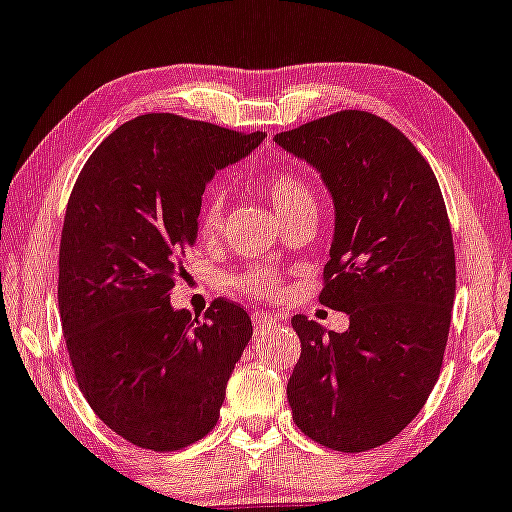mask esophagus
I'll list each match as a JSON object with an SVG mask.
<instances>
[{"mask_svg": "<svg viewBox=\"0 0 512 512\" xmlns=\"http://www.w3.org/2000/svg\"><path fill=\"white\" fill-rule=\"evenodd\" d=\"M252 321H255V326H274V323L281 321V316L276 314H267V312H255L252 314Z\"/></svg>", "mask_w": 512, "mask_h": 512, "instance_id": "esophagus-1", "label": "esophagus"}]
</instances>
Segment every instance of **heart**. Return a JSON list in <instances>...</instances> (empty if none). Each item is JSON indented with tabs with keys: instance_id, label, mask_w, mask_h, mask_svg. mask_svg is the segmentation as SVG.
<instances>
[{
	"instance_id": "heart-1",
	"label": "heart",
	"mask_w": 512,
	"mask_h": 512,
	"mask_svg": "<svg viewBox=\"0 0 512 512\" xmlns=\"http://www.w3.org/2000/svg\"><path fill=\"white\" fill-rule=\"evenodd\" d=\"M257 186L271 200V205H274L283 222L304 215V212H316V208H319L312 184L290 167H269L260 174ZM222 226L224 196L210 191L198 210V234L203 238H215L222 231ZM234 286L250 297H274L281 290V276L271 269L250 267L234 278Z\"/></svg>"
}]
</instances>
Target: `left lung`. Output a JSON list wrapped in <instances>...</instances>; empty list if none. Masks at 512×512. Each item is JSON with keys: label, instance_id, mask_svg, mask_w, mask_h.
<instances>
[{"label": "left lung", "instance_id": "left-lung-1", "mask_svg": "<svg viewBox=\"0 0 512 512\" xmlns=\"http://www.w3.org/2000/svg\"><path fill=\"white\" fill-rule=\"evenodd\" d=\"M274 139L331 191L319 302L349 314L345 333L293 316L302 352L288 404L309 439L359 454L397 437L442 371L456 295L449 215L428 160L378 115L331 113Z\"/></svg>", "mask_w": 512, "mask_h": 512}]
</instances>
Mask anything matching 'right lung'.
I'll return each instance as SVG.
<instances>
[{
	"label": "right lung",
	"instance_id": "1",
	"mask_svg": "<svg viewBox=\"0 0 512 512\" xmlns=\"http://www.w3.org/2000/svg\"><path fill=\"white\" fill-rule=\"evenodd\" d=\"M262 139L139 115L89 155L68 198L58 312L70 364L96 416L141 449L163 454L208 435L252 338L238 302L217 297L191 319L170 295L196 243L205 184Z\"/></svg>",
	"mask_w": 512,
	"mask_h": 512
}]
</instances>
